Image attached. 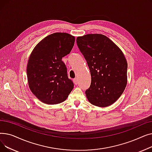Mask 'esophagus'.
<instances>
[{
	"label": "esophagus",
	"instance_id": "esophagus-1",
	"mask_svg": "<svg viewBox=\"0 0 152 152\" xmlns=\"http://www.w3.org/2000/svg\"><path fill=\"white\" fill-rule=\"evenodd\" d=\"M73 82H74V83H75L76 85L77 84V78H75V79H73Z\"/></svg>",
	"mask_w": 152,
	"mask_h": 152
}]
</instances>
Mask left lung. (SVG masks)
<instances>
[{
	"mask_svg": "<svg viewBox=\"0 0 152 152\" xmlns=\"http://www.w3.org/2000/svg\"><path fill=\"white\" fill-rule=\"evenodd\" d=\"M88 65L91 84L86 91L92 105L106 107L115 103L127 84V63L119 48L107 36L86 34L76 39Z\"/></svg>",
	"mask_w": 152,
	"mask_h": 152,
	"instance_id": "1",
	"label": "left lung"
}]
</instances>
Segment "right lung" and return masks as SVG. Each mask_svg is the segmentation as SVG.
Segmentation results:
<instances>
[{
  "mask_svg": "<svg viewBox=\"0 0 152 152\" xmlns=\"http://www.w3.org/2000/svg\"><path fill=\"white\" fill-rule=\"evenodd\" d=\"M75 37L68 33L47 36L34 47L29 58L27 77L29 89L46 104L65 101L74 87L62 58L70 53Z\"/></svg>",
  "mask_w": 152,
  "mask_h": 152,
  "instance_id": "1",
  "label": "right lung"
}]
</instances>
